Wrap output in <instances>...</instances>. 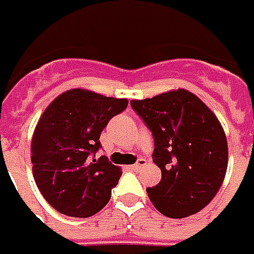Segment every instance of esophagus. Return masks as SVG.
I'll use <instances>...</instances> for the list:
<instances>
[{
  "label": "esophagus",
  "mask_w": 254,
  "mask_h": 254,
  "mask_svg": "<svg viewBox=\"0 0 254 254\" xmlns=\"http://www.w3.org/2000/svg\"><path fill=\"white\" fill-rule=\"evenodd\" d=\"M143 165H146V160H145V159H139V160H138V161H136L135 164L130 165V168H131V170L136 171V170H139L141 167H143Z\"/></svg>",
  "instance_id": "obj_1"
}]
</instances>
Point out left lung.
Returning <instances> with one entry per match:
<instances>
[{"label": "left lung", "instance_id": "obj_1", "mask_svg": "<svg viewBox=\"0 0 254 254\" xmlns=\"http://www.w3.org/2000/svg\"><path fill=\"white\" fill-rule=\"evenodd\" d=\"M131 107L154 138L153 161L161 181L146 189L154 208L171 219L204 209L227 172V138L216 115L185 89L132 100Z\"/></svg>", "mask_w": 254, "mask_h": 254}]
</instances>
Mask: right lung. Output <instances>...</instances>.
Returning a JSON list of instances; mask_svg holds the SVG:
<instances>
[{
    "label": "right lung",
    "instance_id": "right-lung-1",
    "mask_svg": "<svg viewBox=\"0 0 254 254\" xmlns=\"http://www.w3.org/2000/svg\"><path fill=\"white\" fill-rule=\"evenodd\" d=\"M127 105V98L71 89L57 95L41 115L31 139L32 175L57 212L90 217L109 202L122 168L105 156H93L101 147V131Z\"/></svg>",
    "mask_w": 254,
    "mask_h": 254
}]
</instances>
